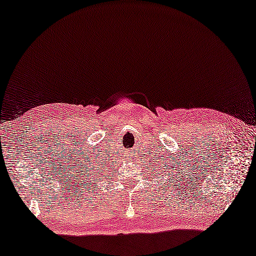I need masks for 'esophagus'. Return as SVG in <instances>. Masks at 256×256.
I'll list each match as a JSON object with an SVG mask.
<instances>
[{
  "instance_id": "obj_1",
  "label": "esophagus",
  "mask_w": 256,
  "mask_h": 256,
  "mask_svg": "<svg viewBox=\"0 0 256 256\" xmlns=\"http://www.w3.org/2000/svg\"><path fill=\"white\" fill-rule=\"evenodd\" d=\"M132 158H134V157H131V160H132Z\"/></svg>"
}]
</instances>
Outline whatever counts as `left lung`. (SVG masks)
I'll use <instances>...</instances> for the list:
<instances>
[{
    "instance_id": "8db88e82",
    "label": "left lung",
    "mask_w": 256,
    "mask_h": 256,
    "mask_svg": "<svg viewBox=\"0 0 256 256\" xmlns=\"http://www.w3.org/2000/svg\"><path fill=\"white\" fill-rule=\"evenodd\" d=\"M160 170H162V167H160Z\"/></svg>"
}]
</instances>
